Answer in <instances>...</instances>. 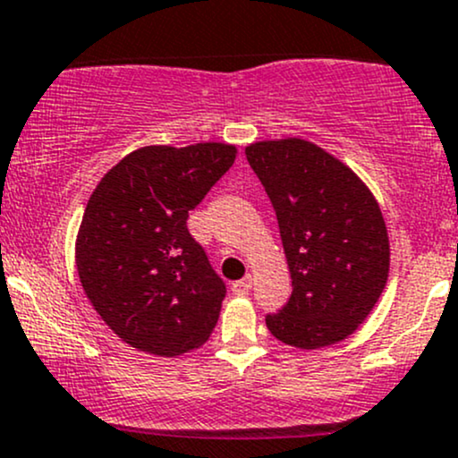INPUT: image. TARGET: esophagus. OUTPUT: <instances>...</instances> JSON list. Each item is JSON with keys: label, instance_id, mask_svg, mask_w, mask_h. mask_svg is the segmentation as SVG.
Masks as SVG:
<instances>
[{"label": "esophagus", "instance_id": "34e87169", "mask_svg": "<svg viewBox=\"0 0 458 458\" xmlns=\"http://www.w3.org/2000/svg\"><path fill=\"white\" fill-rule=\"evenodd\" d=\"M231 291H233L235 295H247L249 291H251V276H247V277H242V280L233 282V284H231Z\"/></svg>", "mask_w": 458, "mask_h": 458}]
</instances>
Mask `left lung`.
Listing matches in <instances>:
<instances>
[{"label":"left lung","instance_id":"8db88e82","mask_svg":"<svg viewBox=\"0 0 458 458\" xmlns=\"http://www.w3.org/2000/svg\"><path fill=\"white\" fill-rule=\"evenodd\" d=\"M244 154L276 209L293 284L289 301L267 315V328L304 351L342 342L388 280V231L375 196L309 140H260Z\"/></svg>","mask_w":458,"mask_h":458}]
</instances>
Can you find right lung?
Returning <instances> with one entry per match:
<instances>
[{
    "mask_svg": "<svg viewBox=\"0 0 458 458\" xmlns=\"http://www.w3.org/2000/svg\"><path fill=\"white\" fill-rule=\"evenodd\" d=\"M235 148L149 145L116 163L89 196L77 268L94 310L125 344L160 357L207 342L223 306V277L187 229Z\"/></svg>",
    "mask_w": 458,
    "mask_h": 458,
    "instance_id": "1",
    "label": "right lung"
}]
</instances>
